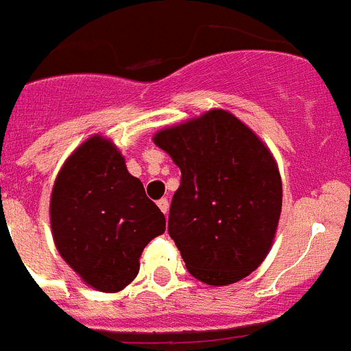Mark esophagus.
I'll list each match as a JSON object with an SVG mask.
<instances>
[{"mask_svg": "<svg viewBox=\"0 0 351 351\" xmlns=\"http://www.w3.org/2000/svg\"><path fill=\"white\" fill-rule=\"evenodd\" d=\"M158 208L163 211V215H167V213H169V200H167V199L158 200Z\"/></svg>", "mask_w": 351, "mask_h": 351, "instance_id": "obj_1", "label": "esophagus"}]
</instances>
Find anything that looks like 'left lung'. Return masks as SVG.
I'll use <instances>...</instances> for the list:
<instances>
[{"mask_svg":"<svg viewBox=\"0 0 351 351\" xmlns=\"http://www.w3.org/2000/svg\"><path fill=\"white\" fill-rule=\"evenodd\" d=\"M152 142L181 170L169 234L188 271L215 287L252 274L282 211V179L266 143L220 108L158 131Z\"/></svg>","mask_w":351,"mask_h":351,"instance_id":"1","label":"left lung"}]
</instances>
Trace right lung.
Here are the masks:
<instances>
[{
    "instance_id": "obj_1",
    "label": "right lung",
    "mask_w": 351,
    "mask_h": 351,
    "mask_svg": "<svg viewBox=\"0 0 351 351\" xmlns=\"http://www.w3.org/2000/svg\"><path fill=\"white\" fill-rule=\"evenodd\" d=\"M49 220L62 259L103 293L133 282L143 248L167 226L142 181L128 172L124 156L103 134H92L62 165Z\"/></svg>"
}]
</instances>
